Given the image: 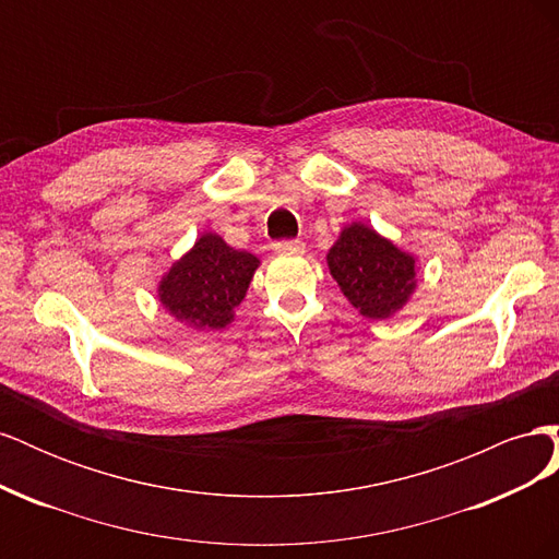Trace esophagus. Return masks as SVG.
Here are the masks:
<instances>
[{
    "label": "esophagus",
    "mask_w": 559,
    "mask_h": 559,
    "mask_svg": "<svg viewBox=\"0 0 559 559\" xmlns=\"http://www.w3.org/2000/svg\"><path fill=\"white\" fill-rule=\"evenodd\" d=\"M273 249L277 253H302L306 251V245H302L300 240H282V242H275Z\"/></svg>",
    "instance_id": "34e87169"
}]
</instances>
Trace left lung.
<instances>
[{
    "mask_svg": "<svg viewBox=\"0 0 559 559\" xmlns=\"http://www.w3.org/2000/svg\"><path fill=\"white\" fill-rule=\"evenodd\" d=\"M333 280L345 298L368 319L396 314L417 289V259L378 230L354 222L326 253Z\"/></svg>",
    "mask_w": 559,
    "mask_h": 559,
    "instance_id": "obj_1",
    "label": "left lung"
}]
</instances>
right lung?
Segmentation results:
<instances>
[{
  "label": "right lung",
  "mask_w": 559,
  "mask_h": 559,
  "mask_svg": "<svg viewBox=\"0 0 559 559\" xmlns=\"http://www.w3.org/2000/svg\"><path fill=\"white\" fill-rule=\"evenodd\" d=\"M259 265L253 253L233 249L222 235L202 233L160 277L158 300L179 324L195 331L226 329Z\"/></svg>",
  "instance_id": "1"
}]
</instances>
